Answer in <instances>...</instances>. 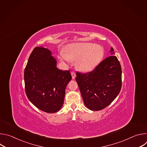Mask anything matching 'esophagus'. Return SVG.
<instances>
[{
  "label": "esophagus",
  "mask_w": 147,
  "mask_h": 147,
  "mask_svg": "<svg viewBox=\"0 0 147 147\" xmlns=\"http://www.w3.org/2000/svg\"><path fill=\"white\" fill-rule=\"evenodd\" d=\"M71 76H72V78L73 79H74L76 77V73L74 71H71Z\"/></svg>",
  "instance_id": "obj_1"
}]
</instances>
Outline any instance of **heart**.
I'll use <instances>...</instances> for the list:
<instances>
[{"label":"heart","mask_w":147,"mask_h":147,"mask_svg":"<svg viewBox=\"0 0 147 147\" xmlns=\"http://www.w3.org/2000/svg\"><path fill=\"white\" fill-rule=\"evenodd\" d=\"M102 47L92 43H75L67 47L65 53L61 52L59 59L62 61H76L77 68L82 71L93 70L103 56Z\"/></svg>","instance_id":"1"}]
</instances>
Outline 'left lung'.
<instances>
[{
	"label": "left lung",
	"instance_id": "left-lung-1",
	"mask_svg": "<svg viewBox=\"0 0 147 147\" xmlns=\"http://www.w3.org/2000/svg\"><path fill=\"white\" fill-rule=\"evenodd\" d=\"M114 50L111 55L102 61L92 71L77 72L76 81L84 102L91 111L107 107L119 94L121 88V68Z\"/></svg>",
	"mask_w": 147,
	"mask_h": 147
}]
</instances>
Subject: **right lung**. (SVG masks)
Here are the masks:
<instances>
[{
    "label": "right lung",
    "instance_id": "right-lung-1",
    "mask_svg": "<svg viewBox=\"0 0 147 147\" xmlns=\"http://www.w3.org/2000/svg\"><path fill=\"white\" fill-rule=\"evenodd\" d=\"M56 63L50 50L36 47L24 70L25 90L28 99L40 111L50 113L62 107L66 86L71 80L70 71L58 69Z\"/></svg>",
    "mask_w": 147,
    "mask_h": 147
}]
</instances>
